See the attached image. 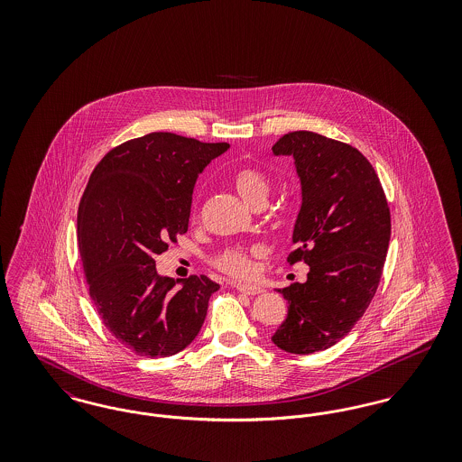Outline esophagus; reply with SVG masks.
<instances>
[{"label":"esophagus","mask_w":462,"mask_h":462,"mask_svg":"<svg viewBox=\"0 0 462 462\" xmlns=\"http://www.w3.org/2000/svg\"><path fill=\"white\" fill-rule=\"evenodd\" d=\"M237 287V291L242 294H247V296H256V294H262L263 292V287L256 286V284H234Z\"/></svg>","instance_id":"esophagus-1"}]
</instances>
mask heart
<instances>
[{
    "mask_svg": "<svg viewBox=\"0 0 462 462\" xmlns=\"http://www.w3.org/2000/svg\"><path fill=\"white\" fill-rule=\"evenodd\" d=\"M232 187L251 208H262L272 192L268 176L254 168H239L232 175ZM199 217V211L194 213ZM213 266L223 273L237 279L251 277L254 272L251 251L242 245H226L211 260Z\"/></svg>",
    "mask_w": 462,
    "mask_h": 462,
    "instance_id": "heart-1",
    "label": "heart"
}]
</instances>
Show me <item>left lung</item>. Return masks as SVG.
I'll use <instances>...</instances> for the list:
<instances>
[{
    "label": "left lung",
    "mask_w": 462,
    "mask_h": 462,
    "mask_svg": "<svg viewBox=\"0 0 462 462\" xmlns=\"http://www.w3.org/2000/svg\"><path fill=\"white\" fill-rule=\"evenodd\" d=\"M292 155L303 202L289 264L310 266L307 282L281 289L287 319L272 341L287 353L328 350L360 320L379 286L392 236L390 206L367 157L313 132H291L272 147Z\"/></svg>",
    "instance_id": "left-lung-1"
}]
</instances>
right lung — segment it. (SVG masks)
<instances>
[{
  "instance_id": "right-lung-1",
  "label": "right lung",
  "mask_w": 462,
  "mask_h": 462,
  "mask_svg": "<svg viewBox=\"0 0 462 462\" xmlns=\"http://www.w3.org/2000/svg\"><path fill=\"white\" fill-rule=\"evenodd\" d=\"M230 145L155 132L114 147L95 166L78 209V241L95 308L142 356H171L204 324L220 286L206 275L159 277L155 256L189 228L199 173Z\"/></svg>"
}]
</instances>
